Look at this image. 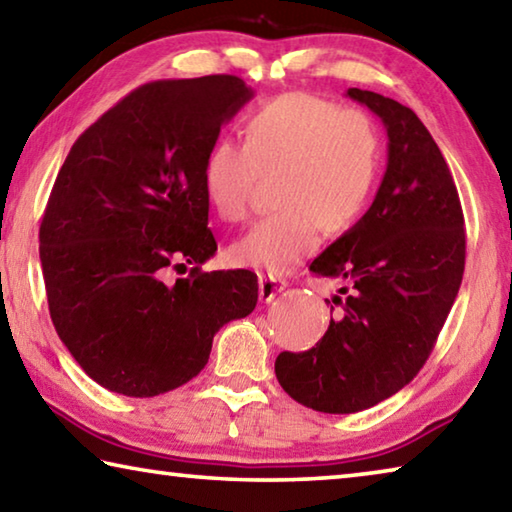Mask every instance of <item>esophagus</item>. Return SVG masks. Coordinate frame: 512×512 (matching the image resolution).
<instances>
[{
    "instance_id": "esophagus-1",
    "label": "esophagus",
    "mask_w": 512,
    "mask_h": 512,
    "mask_svg": "<svg viewBox=\"0 0 512 512\" xmlns=\"http://www.w3.org/2000/svg\"><path fill=\"white\" fill-rule=\"evenodd\" d=\"M287 287L289 284H287V280H282V277L259 275V300L271 302L277 293H282Z\"/></svg>"
}]
</instances>
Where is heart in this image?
<instances>
[{
    "instance_id": "b5f03b06",
    "label": "heart",
    "mask_w": 512,
    "mask_h": 512,
    "mask_svg": "<svg viewBox=\"0 0 512 512\" xmlns=\"http://www.w3.org/2000/svg\"><path fill=\"white\" fill-rule=\"evenodd\" d=\"M244 146L216 140L205 153V201L223 221L248 212L259 178H273L280 210L230 246L239 266L284 273L318 248L320 228L343 232L366 210L377 185L381 144L359 108L307 92H287L259 106L241 128Z\"/></svg>"
}]
</instances>
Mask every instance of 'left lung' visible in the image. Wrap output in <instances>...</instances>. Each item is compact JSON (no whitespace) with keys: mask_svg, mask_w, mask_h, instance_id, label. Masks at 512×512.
<instances>
[{"mask_svg":"<svg viewBox=\"0 0 512 512\" xmlns=\"http://www.w3.org/2000/svg\"><path fill=\"white\" fill-rule=\"evenodd\" d=\"M348 97L384 124L386 173L370 210L309 266L345 282L325 336L275 359L284 391L320 413H357L402 391L429 359L465 268L463 210L438 144L402 103L359 88Z\"/></svg>","mask_w":512,"mask_h":512,"instance_id":"8db88e82","label":"left lung"}]
</instances>
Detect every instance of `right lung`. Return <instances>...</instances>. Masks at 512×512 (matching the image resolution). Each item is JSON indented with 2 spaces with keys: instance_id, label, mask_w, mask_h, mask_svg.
<instances>
[{
  "instance_id": "right-lung-1",
  "label": "right lung",
  "mask_w": 512,
  "mask_h": 512,
  "mask_svg": "<svg viewBox=\"0 0 512 512\" xmlns=\"http://www.w3.org/2000/svg\"><path fill=\"white\" fill-rule=\"evenodd\" d=\"M250 99L230 74L146 83L103 112L58 171L40 223L49 314L76 363L112 393L187 384L214 334L257 305L255 273L201 271L216 253L201 167ZM187 263V278L163 280Z\"/></svg>"
}]
</instances>
